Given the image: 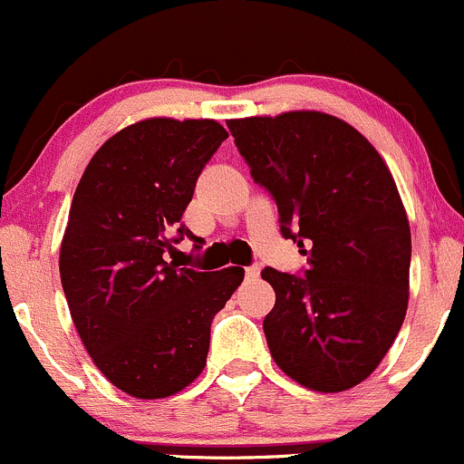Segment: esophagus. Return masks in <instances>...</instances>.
<instances>
[{
  "mask_svg": "<svg viewBox=\"0 0 464 464\" xmlns=\"http://www.w3.org/2000/svg\"><path fill=\"white\" fill-rule=\"evenodd\" d=\"M258 274H261V270H258L256 266L246 267V276H247V278H258Z\"/></svg>",
  "mask_w": 464,
  "mask_h": 464,
  "instance_id": "1",
  "label": "esophagus"
}]
</instances>
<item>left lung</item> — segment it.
<instances>
[{
	"mask_svg": "<svg viewBox=\"0 0 464 464\" xmlns=\"http://www.w3.org/2000/svg\"><path fill=\"white\" fill-rule=\"evenodd\" d=\"M303 276L266 267L276 292L263 321L278 367L314 392H345L381 365L410 301L411 234L390 168L343 119L316 111L227 121Z\"/></svg>",
	"mask_w": 464,
	"mask_h": 464,
	"instance_id": "8db88e82",
	"label": "left lung"
}]
</instances>
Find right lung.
I'll use <instances>...</instances> for the list:
<instances>
[{"label":"right lung","mask_w":464,"mask_h":464,"mask_svg":"<svg viewBox=\"0 0 464 464\" xmlns=\"http://www.w3.org/2000/svg\"><path fill=\"white\" fill-rule=\"evenodd\" d=\"M226 139L214 119L137 121L94 152L74 190L59 252L72 323L99 372L141 401L203 372L214 314L243 281L241 267L198 272L163 258L183 237L201 247L181 217Z\"/></svg>","instance_id":"right-lung-1"}]
</instances>
